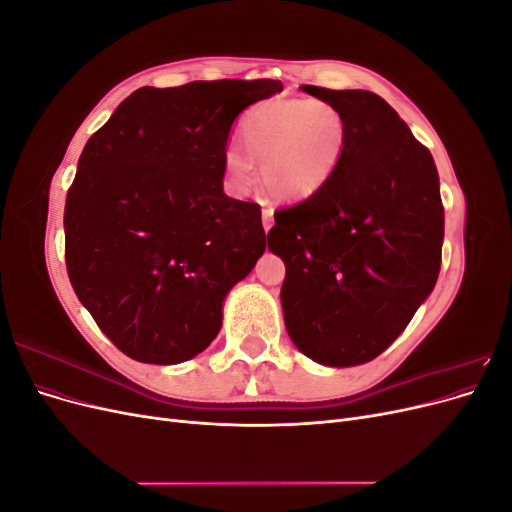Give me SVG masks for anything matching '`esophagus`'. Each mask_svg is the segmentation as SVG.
<instances>
[{
	"mask_svg": "<svg viewBox=\"0 0 512 512\" xmlns=\"http://www.w3.org/2000/svg\"><path fill=\"white\" fill-rule=\"evenodd\" d=\"M262 224H265V230L273 226V209H262Z\"/></svg>",
	"mask_w": 512,
	"mask_h": 512,
	"instance_id": "34e87169",
	"label": "esophagus"
}]
</instances>
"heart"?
Wrapping results in <instances>:
<instances>
[{
	"label": "heart",
	"mask_w": 512,
	"mask_h": 512,
	"mask_svg": "<svg viewBox=\"0 0 512 512\" xmlns=\"http://www.w3.org/2000/svg\"><path fill=\"white\" fill-rule=\"evenodd\" d=\"M245 151L228 149L224 168L239 190L262 183L280 200H307L335 177L346 156L350 126L342 108L324 98H269L252 104L239 119Z\"/></svg>",
	"instance_id": "obj_1"
}]
</instances>
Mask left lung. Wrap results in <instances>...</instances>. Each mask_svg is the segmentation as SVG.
I'll use <instances>...</instances> for the list:
<instances>
[{
	"mask_svg": "<svg viewBox=\"0 0 512 512\" xmlns=\"http://www.w3.org/2000/svg\"><path fill=\"white\" fill-rule=\"evenodd\" d=\"M301 89L342 108L348 149L327 188L275 211L269 250L286 265L280 297L294 346L320 365L352 367L389 348L438 282L440 179L380 96Z\"/></svg>",
	"mask_w": 512,
	"mask_h": 512,
	"instance_id": "left-lung-1",
	"label": "left lung"
}]
</instances>
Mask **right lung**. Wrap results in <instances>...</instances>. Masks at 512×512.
Segmentation results:
<instances>
[{"mask_svg": "<svg viewBox=\"0 0 512 512\" xmlns=\"http://www.w3.org/2000/svg\"><path fill=\"white\" fill-rule=\"evenodd\" d=\"M280 81L141 87L89 138L68 190L66 269L130 359L175 365L222 327L226 294L265 254L260 205L224 194L237 115Z\"/></svg>", "mask_w": 512, "mask_h": 512, "instance_id": "right-lung-1", "label": "right lung"}]
</instances>
